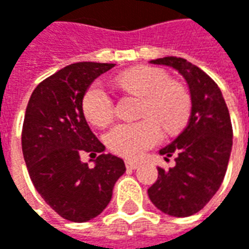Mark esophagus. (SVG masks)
I'll use <instances>...</instances> for the list:
<instances>
[{
	"label": "esophagus",
	"mask_w": 249,
	"mask_h": 249,
	"mask_svg": "<svg viewBox=\"0 0 249 249\" xmlns=\"http://www.w3.org/2000/svg\"><path fill=\"white\" fill-rule=\"evenodd\" d=\"M140 166V163L139 162H133V160H126V167L127 169H130V170H134V169H137V167Z\"/></svg>",
	"instance_id": "obj_1"
}]
</instances>
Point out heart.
<instances>
[{
  "instance_id": "obj_1",
  "label": "heart",
  "mask_w": 249,
  "mask_h": 249,
  "mask_svg": "<svg viewBox=\"0 0 249 249\" xmlns=\"http://www.w3.org/2000/svg\"><path fill=\"white\" fill-rule=\"evenodd\" d=\"M120 87L142 95L141 116L139 122L119 123L107 134V144L110 151L127 159L140 158L147 149L158 144L162 139V129L177 131L190 116V98L180 86L167 82L165 73L152 68H136L116 77ZM83 112L94 126L104 127L112 119L113 108L108 90L94 83L83 97Z\"/></svg>"
}]
</instances>
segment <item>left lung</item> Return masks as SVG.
Segmentation results:
<instances>
[{
  "instance_id": "obj_1",
  "label": "left lung",
  "mask_w": 249,
  "mask_h": 249,
  "mask_svg": "<svg viewBox=\"0 0 249 249\" xmlns=\"http://www.w3.org/2000/svg\"><path fill=\"white\" fill-rule=\"evenodd\" d=\"M176 69L188 84L191 113L184 130L159 149L176 165L158 167V180L148 188L151 202L163 213L186 217L199 212L225 178L233 147V127L222 91L204 71L183 58L149 61Z\"/></svg>"
}]
</instances>
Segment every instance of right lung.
Returning a JSON list of instances; mask_svg holds the SVG:
<instances>
[{
	"label": "right lung",
	"instance_id": "obj_1",
	"mask_svg": "<svg viewBox=\"0 0 249 249\" xmlns=\"http://www.w3.org/2000/svg\"><path fill=\"white\" fill-rule=\"evenodd\" d=\"M113 63L76 62L41 82L29 100L22 130V151L36 190L44 201L71 222H89L107 208L113 186L124 172L123 159L102 154L83 113V97ZM96 156L94 167L80 159Z\"/></svg>",
	"mask_w": 249,
	"mask_h": 249
}]
</instances>
